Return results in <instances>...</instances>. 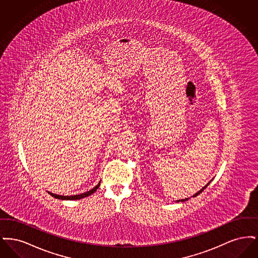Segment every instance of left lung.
Wrapping results in <instances>:
<instances>
[{
	"label": "left lung",
	"instance_id": "left-lung-1",
	"mask_svg": "<svg viewBox=\"0 0 258 258\" xmlns=\"http://www.w3.org/2000/svg\"><path fill=\"white\" fill-rule=\"evenodd\" d=\"M211 181H212V180H211ZM211 181H210L208 184H206L205 186H203V187H202V188H201V189H200L199 191H197L196 195H194V196H192V197H197V196H198V195H200V194H201V192H202V191H203V190H204V189H205V188H206V187L208 186L209 184L211 183ZM186 200H188V198H184V199H181V200H177V201H178V202H179V201H181V202H184V201H186Z\"/></svg>",
	"mask_w": 258,
	"mask_h": 258
}]
</instances>
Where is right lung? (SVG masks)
<instances>
[{
    "label": "right lung",
    "instance_id": "add662e5",
    "mask_svg": "<svg viewBox=\"0 0 258 258\" xmlns=\"http://www.w3.org/2000/svg\"><path fill=\"white\" fill-rule=\"evenodd\" d=\"M99 184H100V182H99L95 187H93L91 190H89V191H87V192H84V194L76 195V196H70V197L67 196V197H63V196H59V195L52 194V192H49V191H48V194H49L51 197H55V198H57V199H61V200H77V199H81V198H84V197H89V196L93 195V194L98 189Z\"/></svg>",
    "mask_w": 258,
    "mask_h": 258
}]
</instances>
